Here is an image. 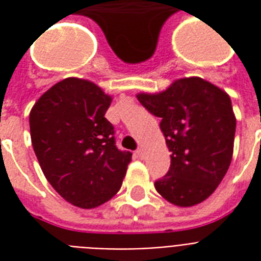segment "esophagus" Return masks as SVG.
I'll list each match as a JSON object with an SVG mask.
<instances>
[{
  "label": "esophagus",
  "mask_w": 261,
  "mask_h": 261,
  "mask_svg": "<svg viewBox=\"0 0 261 261\" xmlns=\"http://www.w3.org/2000/svg\"><path fill=\"white\" fill-rule=\"evenodd\" d=\"M137 154H138L139 159H143V157H145V150H143V147H138V149H137Z\"/></svg>",
  "instance_id": "esophagus-1"
}]
</instances>
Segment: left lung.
Wrapping results in <instances>:
<instances>
[{
  "label": "left lung",
  "mask_w": 261,
  "mask_h": 261,
  "mask_svg": "<svg viewBox=\"0 0 261 261\" xmlns=\"http://www.w3.org/2000/svg\"><path fill=\"white\" fill-rule=\"evenodd\" d=\"M139 102L161 118L171 167L154 187L168 202L190 207L222 181L233 155L236 118L229 94L199 77L174 81L165 92L139 93Z\"/></svg>",
  "instance_id": "1"
}]
</instances>
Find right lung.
Masks as SVG:
<instances>
[{
    "label": "right lung",
    "mask_w": 261,
    "mask_h": 261,
    "mask_svg": "<svg viewBox=\"0 0 261 261\" xmlns=\"http://www.w3.org/2000/svg\"><path fill=\"white\" fill-rule=\"evenodd\" d=\"M111 96L87 80L65 79L30 114L32 146L53 188L71 204L93 208L122 187L131 153L120 150L106 119Z\"/></svg>",
    "instance_id": "obj_1"
}]
</instances>
